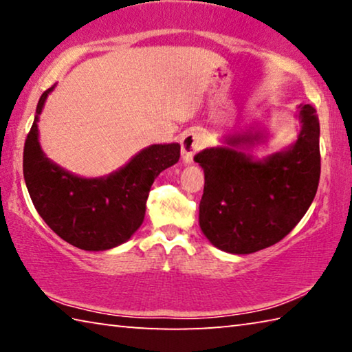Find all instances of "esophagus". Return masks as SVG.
<instances>
[{"label":"esophagus","instance_id":"1","mask_svg":"<svg viewBox=\"0 0 352 352\" xmlns=\"http://www.w3.org/2000/svg\"><path fill=\"white\" fill-rule=\"evenodd\" d=\"M204 135L199 130H192L183 136L182 140V158L186 164L194 162V155L204 147Z\"/></svg>","mask_w":352,"mask_h":352}]
</instances>
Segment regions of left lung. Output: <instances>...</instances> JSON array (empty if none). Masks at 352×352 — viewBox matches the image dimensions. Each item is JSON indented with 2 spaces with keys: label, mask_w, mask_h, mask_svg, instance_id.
<instances>
[{
  "label": "left lung",
  "mask_w": 352,
  "mask_h": 352,
  "mask_svg": "<svg viewBox=\"0 0 352 352\" xmlns=\"http://www.w3.org/2000/svg\"><path fill=\"white\" fill-rule=\"evenodd\" d=\"M298 118V140L267 158L241 151L262 133L231 136L230 147L194 157L205 172L199 222L214 247L234 254L259 252L287 236L309 210L320 182V122L311 104L300 105Z\"/></svg>",
  "instance_id": "left-lung-1"
}]
</instances>
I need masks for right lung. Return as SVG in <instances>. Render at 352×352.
I'll use <instances>...</instances> for the list:
<instances>
[{"instance_id":"right-lung-1","label":"right lung","mask_w":352,"mask_h":352,"mask_svg":"<svg viewBox=\"0 0 352 352\" xmlns=\"http://www.w3.org/2000/svg\"><path fill=\"white\" fill-rule=\"evenodd\" d=\"M52 90L41 94L23 152L32 204L46 225L71 245L87 252L121 245L141 226L152 183L178 162L180 144L148 146L107 177H77L46 158L40 147L37 121Z\"/></svg>"}]
</instances>
